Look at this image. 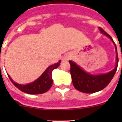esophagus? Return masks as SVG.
<instances>
[{"mask_svg": "<svg viewBox=\"0 0 122 122\" xmlns=\"http://www.w3.org/2000/svg\"><path fill=\"white\" fill-rule=\"evenodd\" d=\"M66 59H67V58H66Z\"/></svg>", "mask_w": 122, "mask_h": 122, "instance_id": "esophagus-1", "label": "esophagus"}]
</instances>
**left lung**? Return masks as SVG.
I'll list each match as a JSON object with an SVG mask.
<instances>
[{
    "instance_id": "1",
    "label": "left lung",
    "mask_w": 122,
    "mask_h": 122,
    "mask_svg": "<svg viewBox=\"0 0 122 122\" xmlns=\"http://www.w3.org/2000/svg\"><path fill=\"white\" fill-rule=\"evenodd\" d=\"M99 29L101 33L109 38L115 46L116 63L114 69L106 74H92L85 71L74 61L71 60L69 61V63L71 65V74L74 87L77 90L86 93H93L99 92L107 87L114 76L118 67V57L115 43L114 42L112 37L102 28L99 27Z\"/></svg>"
}]
</instances>
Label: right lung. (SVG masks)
I'll return each mask as SVG.
<instances>
[{
	"mask_svg": "<svg viewBox=\"0 0 122 122\" xmlns=\"http://www.w3.org/2000/svg\"><path fill=\"white\" fill-rule=\"evenodd\" d=\"M61 61V60H59L57 63L48 66L38 78L35 80L34 82L27 84L23 85L17 84L14 81H13V80L10 76L9 74H8V76L15 86L21 90V92L28 93V94H42L48 92L51 87L52 84H53L51 73L54 69H57L59 66Z\"/></svg>",
	"mask_w": 122,
	"mask_h": 122,
	"instance_id": "obj_1",
	"label": "right lung"
}]
</instances>
